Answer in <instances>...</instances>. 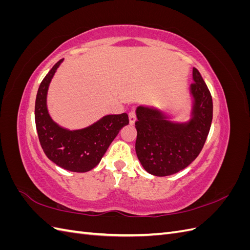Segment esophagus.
<instances>
[{
  "label": "esophagus",
  "mask_w": 250,
  "mask_h": 250,
  "mask_svg": "<svg viewBox=\"0 0 250 250\" xmlns=\"http://www.w3.org/2000/svg\"><path fill=\"white\" fill-rule=\"evenodd\" d=\"M129 123L130 125H133L135 123V112L133 110L129 112Z\"/></svg>",
  "instance_id": "1"
}]
</instances>
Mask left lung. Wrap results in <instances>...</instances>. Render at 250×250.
<instances>
[{
    "label": "left lung",
    "mask_w": 250,
    "mask_h": 250,
    "mask_svg": "<svg viewBox=\"0 0 250 250\" xmlns=\"http://www.w3.org/2000/svg\"><path fill=\"white\" fill-rule=\"evenodd\" d=\"M188 95L187 121H174L176 115L147 105L135 109V152L143 168L154 176H169L187 168L206 143L213 120V100L195 67Z\"/></svg>",
    "instance_id": "1"
}]
</instances>
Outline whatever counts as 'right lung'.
I'll use <instances>...</instances> for the list:
<instances>
[{
  "label": "right lung",
  "mask_w": 250,
  "mask_h": 250,
  "mask_svg": "<svg viewBox=\"0 0 250 250\" xmlns=\"http://www.w3.org/2000/svg\"><path fill=\"white\" fill-rule=\"evenodd\" d=\"M63 59L52 67L42 81L35 100V125L43 152L60 168L87 172L100 163L120 130L129 123L126 112L106 115L80 129H67L50 116L47 98L50 83Z\"/></svg>",
  "instance_id": "right-lung-1"
}]
</instances>
